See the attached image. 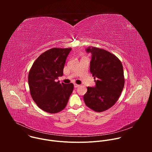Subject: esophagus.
<instances>
[{
  "label": "esophagus",
  "mask_w": 152,
  "mask_h": 152,
  "mask_svg": "<svg viewBox=\"0 0 152 152\" xmlns=\"http://www.w3.org/2000/svg\"><path fill=\"white\" fill-rule=\"evenodd\" d=\"M80 85H78V84H76V83H75L74 84V86H75V88H77V87H79Z\"/></svg>",
  "instance_id": "esophagus-1"
}]
</instances>
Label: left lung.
<instances>
[{"label": "left lung", "mask_w": 152, "mask_h": 152, "mask_svg": "<svg viewBox=\"0 0 152 152\" xmlns=\"http://www.w3.org/2000/svg\"><path fill=\"white\" fill-rule=\"evenodd\" d=\"M86 51L92 54L90 72L97 80L95 87H87L83 100L92 110L103 112L114 105L123 91L124 85L123 65L115 55L104 49L91 46Z\"/></svg>", "instance_id": "8db88e82"}]
</instances>
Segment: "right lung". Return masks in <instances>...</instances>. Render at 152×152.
<instances>
[{"instance_id":"add662e5","label":"right lung","mask_w":152,"mask_h":152,"mask_svg":"<svg viewBox=\"0 0 152 152\" xmlns=\"http://www.w3.org/2000/svg\"><path fill=\"white\" fill-rule=\"evenodd\" d=\"M72 48H52L34 61L28 75L30 93L37 105L50 114L66 107L74 85L56 82L63 75L65 63Z\"/></svg>"}]
</instances>
